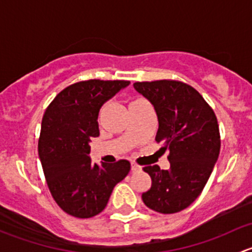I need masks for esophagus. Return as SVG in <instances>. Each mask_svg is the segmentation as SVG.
Instances as JSON below:
<instances>
[{
	"instance_id": "34e87169",
	"label": "esophagus",
	"mask_w": 252,
	"mask_h": 252,
	"mask_svg": "<svg viewBox=\"0 0 252 252\" xmlns=\"http://www.w3.org/2000/svg\"><path fill=\"white\" fill-rule=\"evenodd\" d=\"M139 171H141V167L138 166L136 163H134V162H131V172L135 173V172H139Z\"/></svg>"
}]
</instances>
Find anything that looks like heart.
Segmentation results:
<instances>
[{
  "mask_svg": "<svg viewBox=\"0 0 252 252\" xmlns=\"http://www.w3.org/2000/svg\"><path fill=\"white\" fill-rule=\"evenodd\" d=\"M136 101H140V100H136ZM134 102H135V101H134Z\"/></svg>",
  "mask_w": 252,
  "mask_h": 252,
  "instance_id": "obj_1",
  "label": "heart"
}]
</instances>
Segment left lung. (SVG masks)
I'll return each instance as SVG.
<instances>
[{
    "label": "left lung",
    "mask_w": 252,
    "mask_h": 252,
    "mask_svg": "<svg viewBox=\"0 0 252 252\" xmlns=\"http://www.w3.org/2000/svg\"><path fill=\"white\" fill-rule=\"evenodd\" d=\"M134 88L154 105L158 118L156 141L169 150L168 171L144 167L151 188L144 204L156 212L175 213L197 199L210 178L220 149L217 117L192 86L178 80L136 81Z\"/></svg>",
    "instance_id": "obj_1"
}]
</instances>
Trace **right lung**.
Instances as JSON below:
<instances>
[{"label": "right lung", "instance_id": "obj_1", "mask_svg": "<svg viewBox=\"0 0 252 252\" xmlns=\"http://www.w3.org/2000/svg\"><path fill=\"white\" fill-rule=\"evenodd\" d=\"M128 80L79 81L63 89L48 105L41 123L39 157L56 204L77 218H90L105 210L112 190L130 171L126 159L94 164L91 139L98 136L101 106Z\"/></svg>", "mask_w": 252, "mask_h": 252}]
</instances>
